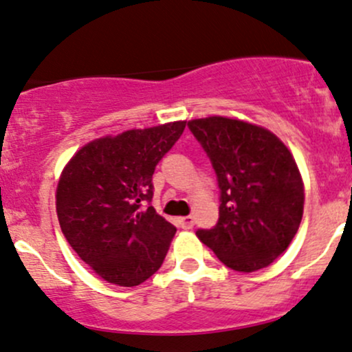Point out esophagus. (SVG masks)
Listing matches in <instances>:
<instances>
[{"instance_id":"obj_1","label":"esophagus","mask_w":352,"mask_h":352,"mask_svg":"<svg viewBox=\"0 0 352 352\" xmlns=\"http://www.w3.org/2000/svg\"><path fill=\"white\" fill-rule=\"evenodd\" d=\"M179 223H180V226H182L184 229H192V228H194V217H192V216L180 217Z\"/></svg>"}]
</instances>
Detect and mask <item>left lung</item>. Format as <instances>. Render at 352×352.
Instances as JSON below:
<instances>
[{"instance_id": "left-lung-1", "label": "left lung", "mask_w": 352, "mask_h": 352, "mask_svg": "<svg viewBox=\"0 0 352 352\" xmlns=\"http://www.w3.org/2000/svg\"><path fill=\"white\" fill-rule=\"evenodd\" d=\"M216 170L219 221L197 238L228 268L251 273L290 246L303 216V180L294 155L270 129L238 118L188 121Z\"/></svg>"}]
</instances>
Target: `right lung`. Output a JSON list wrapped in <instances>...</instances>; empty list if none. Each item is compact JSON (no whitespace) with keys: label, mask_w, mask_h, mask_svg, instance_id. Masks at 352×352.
Here are the masks:
<instances>
[{"label":"right lung","mask_w":352,"mask_h":352,"mask_svg":"<svg viewBox=\"0 0 352 352\" xmlns=\"http://www.w3.org/2000/svg\"><path fill=\"white\" fill-rule=\"evenodd\" d=\"M187 121L133 128L80 146L58 177V224L67 243L104 282L136 287L164 263L175 226L145 202L151 175Z\"/></svg>","instance_id":"add662e5"}]
</instances>
